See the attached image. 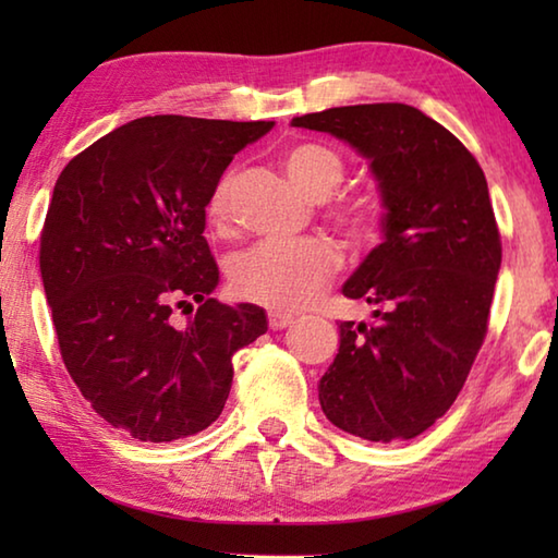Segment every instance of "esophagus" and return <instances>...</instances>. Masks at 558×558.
Returning a JSON list of instances; mask_svg holds the SVG:
<instances>
[{"instance_id": "esophagus-1", "label": "esophagus", "mask_w": 558, "mask_h": 558, "mask_svg": "<svg viewBox=\"0 0 558 558\" xmlns=\"http://www.w3.org/2000/svg\"><path fill=\"white\" fill-rule=\"evenodd\" d=\"M268 325L270 329H286L292 325V317L290 315H282V313H270L268 315Z\"/></svg>"}]
</instances>
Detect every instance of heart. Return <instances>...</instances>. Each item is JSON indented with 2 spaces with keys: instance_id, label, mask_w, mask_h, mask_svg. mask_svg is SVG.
Instances as JSON below:
<instances>
[{
  "instance_id": "obj_1",
  "label": "heart",
  "mask_w": 558,
  "mask_h": 558,
  "mask_svg": "<svg viewBox=\"0 0 558 558\" xmlns=\"http://www.w3.org/2000/svg\"><path fill=\"white\" fill-rule=\"evenodd\" d=\"M288 177L302 192L323 202L332 196L344 179V165L329 147L302 143L286 153ZM231 177L226 174L214 184L206 199V219L214 229L229 223ZM337 223L352 235H362L372 223L364 204H339ZM337 270L332 245L319 239H302L292 243H258L231 263V288L239 298L258 302L276 313H298L315 302Z\"/></svg>"
}]
</instances>
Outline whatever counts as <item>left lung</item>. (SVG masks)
<instances>
[{"instance_id":"8db88e82","label":"left lung","mask_w":558,"mask_h":558,"mask_svg":"<svg viewBox=\"0 0 558 558\" xmlns=\"http://www.w3.org/2000/svg\"><path fill=\"white\" fill-rule=\"evenodd\" d=\"M356 149L381 196V243L342 286L376 323L339 325L317 384L337 428L374 442L430 428L483 347L502 245L487 179L465 145L403 102L344 106L292 118Z\"/></svg>"}]
</instances>
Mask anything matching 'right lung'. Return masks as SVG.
I'll use <instances>...</instances> for the list:
<instances>
[{
	"label": "right lung",
	"instance_id": "add662e5",
	"mask_svg": "<svg viewBox=\"0 0 558 558\" xmlns=\"http://www.w3.org/2000/svg\"><path fill=\"white\" fill-rule=\"evenodd\" d=\"M272 125L137 118L56 179L39 260L63 364L93 411L135 440L209 428L233 354L268 329L263 307L211 298L219 268L204 229L223 169ZM174 306L193 313L182 328Z\"/></svg>",
	"mask_w": 558,
	"mask_h": 558
}]
</instances>
